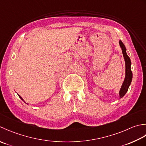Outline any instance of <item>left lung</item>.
Masks as SVG:
<instances>
[{
	"mask_svg": "<svg viewBox=\"0 0 146 146\" xmlns=\"http://www.w3.org/2000/svg\"><path fill=\"white\" fill-rule=\"evenodd\" d=\"M119 44L122 50L123 55L125 59V80L119 92V94H120V98H122L128 91L129 86L130 85V83L132 82V72L130 67H131V61L129 56L127 55L126 53V48L124 44L122 43L121 40L119 41Z\"/></svg>",
	"mask_w": 146,
	"mask_h": 146,
	"instance_id": "left-lung-1",
	"label": "left lung"
}]
</instances>
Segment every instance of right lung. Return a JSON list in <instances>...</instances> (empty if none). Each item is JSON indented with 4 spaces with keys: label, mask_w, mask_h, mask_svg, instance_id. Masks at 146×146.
Segmentation results:
<instances>
[{
    "label": "right lung",
    "mask_w": 146,
    "mask_h": 146,
    "mask_svg": "<svg viewBox=\"0 0 146 146\" xmlns=\"http://www.w3.org/2000/svg\"><path fill=\"white\" fill-rule=\"evenodd\" d=\"M18 96H19V98H21V100H23V102H25V101H24V100H23V98H21V96H20V95H19V94H18Z\"/></svg>",
    "instance_id": "add662e5"
}]
</instances>
